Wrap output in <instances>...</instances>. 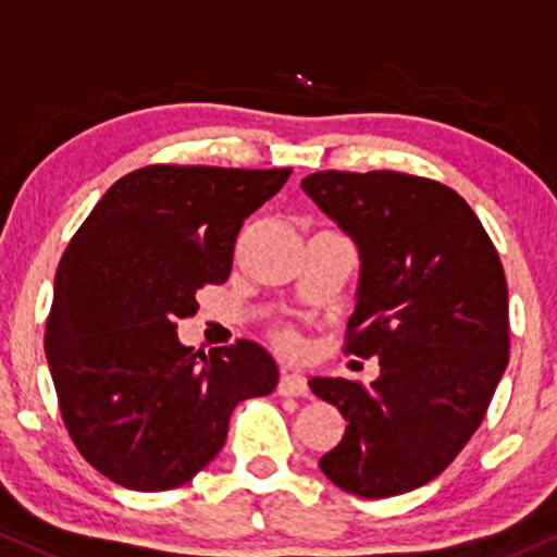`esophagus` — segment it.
<instances>
[{"label":"esophagus","mask_w":557,"mask_h":557,"mask_svg":"<svg viewBox=\"0 0 557 557\" xmlns=\"http://www.w3.org/2000/svg\"><path fill=\"white\" fill-rule=\"evenodd\" d=\"M281 396H308V380L297 372H284L278 380Z\"/></svg>","instance_id":"1"}]
</instances>
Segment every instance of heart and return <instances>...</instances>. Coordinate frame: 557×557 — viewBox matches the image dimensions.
<instances>
[{
  "mask_svg": "<svg viewBox=\"0 0 557 557\" xmlns=\"http://www.w3.org/2000/svg\"><path fill=\"white\" fill-rule=\"evenodd\" d=\"M278 343H281V345H292V337H289V334H281Z\"/></svg>",
  "mask_w": 557,
  "mask_h": 557,
  "instance_id": "heart-1",
  "label": "heart"
}]
</instances>
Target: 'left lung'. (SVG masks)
<instances>
[{"instance_id":"1","label":"left lung","mask_w":557,"mask_h":557,"mask_svg":"<svg viewBox=\"0 0 557 557\" xmlns=\"http://www.w3.org/2000/svg\"><path fill=\"white\" fill-rule=\"evenodd\" d=\"M315 207L358 249L348 352L380 358L372 385L313 376L343 411V441L319 468L363 499L441 475L486 417L507 369V281L492 238L457 190L404 172H315Z\"/></svg>"}]
</instances>
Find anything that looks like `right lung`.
I'll list each match as a JSON object with an SVG mask.
<instances>
[{"instance_id": "right-lung-1", "label": "right lung", "mask_w": 557, "mask_h": 557, "mask_svg": "<svg viewBox=\"0 0 557 557\" xmlns=\"http://www.w3.org/2000/svg\"><path fill=\"white\" fill-rule=\"evenodd\" d=\"M292 170L153 164L106 190L55 273L45 352L82 457L124 488L188 483L225 444L233 409L278 367L238 339L196 358L177 339L196 292L231 276L244 220Z\"/></svg>"}]
</instances>
